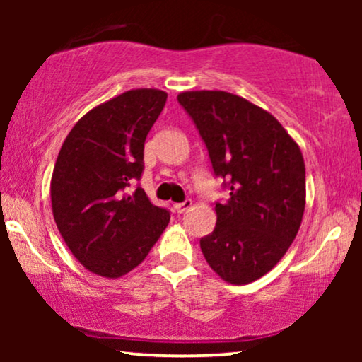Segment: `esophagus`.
Wrapping results in <instances>:
<instances>
[{"mask_svg":"<svg viewBox=\"0 0 362 362\" xmlns=\"http://www.w3.org/2000/svg\"><path fill=\"white\" fill-rule=\"evenodd\" d=\"M190 207H192V201H190V199H187V201L178 202V204L173 206V209H175L177 213H185V211L190 209Z\"/></svg>","mask_w":362,"mask_h":362,"instance_id":"obj_1","label":"esophagus"}]
</instances>
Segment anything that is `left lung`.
I'll list each match as a JSON object with an SVG mask.
<instances>
[{"mask_svg":"<svg viewBox=\"0 0 362 362\" xmlns=\"http://www.w3.org/2000/svg\"><path fill=\"white\" fill-rule=\"evenodd\" d=\"M177 100L230 190L228 201L216 202V228L201 238V250L230 284L260 279L284 257L301 226L306 204L301 149L272 114L238 95L182 91Z\"/></svg>","mask_w":362,"mask_h":362,"instance_id":"1","label":"left lung"}]
</instances>
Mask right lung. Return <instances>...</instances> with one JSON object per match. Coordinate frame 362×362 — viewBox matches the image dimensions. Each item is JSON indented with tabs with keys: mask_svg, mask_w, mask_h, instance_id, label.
<instances>
[{
	"mask_svg": "<svg viewBox=\"0 0 362 362\" xmlns=\"http://www.w3.org/2000/svg\"><path fill=\"white\" fill-rule=\"evenodd\" d=\"M168 95L129 90L86 112L66 136L51 178L54 221L85 269L107 279L146 259L170 221L146 192L129 187L144 168V141Z\"/></svg>",
	"mask_w": 362,
	"mask_h": 362,
	"instance_id": "add662e5",
	"label": "right lung"
}]
</instances>
